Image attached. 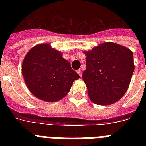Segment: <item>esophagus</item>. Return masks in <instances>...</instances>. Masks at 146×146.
I'll return each mask as SVG.
<instances>
[{
    "label": "esophagus",
    "mask_w": 146,
    "mask_h": 146,
    "mask_svg": "<svg viewBox=\"0 0 146 146\" xmlns=\"http://www.w3.org/2000/svg\"><path fill=\"white\" fill-rule=\"evenodd\" d=\"M76 72H77L78 74H79L80 77H81V76H82V70H80H80H78L76 71Z\"/></svg>",
    "instance_id": "esophagus-1"
}]
</instances>
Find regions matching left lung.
Masks as SVG:
<instances>
[{"mask_svg":"<svg viewBox=\"0 0 146 146\" xmlns=\"http://www.w3.org/2000/svg\"><path fill=\"white\" fill-rule=\"evenodd\" d=\"M86 70L82 79L89 98L95 104L109 105L127 92L134 71L133 54L129 49L106 42L85 52Z\"/></svg>","mask_w":146,"mask_h":146,"instance_id":"obj_1","label":"left lung"}]
</instances>
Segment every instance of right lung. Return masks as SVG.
I'll return each instance as SVG.
<instances>
[{"mask_svg":"<svg viewBox=\"0 0 146 146\" xmlns=\"http://www.w3.org/2000/svg\"><path fill=\"white\" fill-rule=\"evenodd\" d=\"M22 73L32 93L45 102H57L67 95L80 78L70 64L49 44H38L24 58Z\"/></svg>","mask_w":146,"mask_h":146,"instance_id":"right-lung-1","label":"right lung"}]
</instances>
